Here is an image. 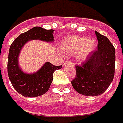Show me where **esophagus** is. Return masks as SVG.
I'll use <instances>...</instances> for the list:
<instances>
[{
  "label": "esophagus",
  "mask_w": 123,
  "mask_h": 123,
  "mask_svg": "<svg viewBox=\"0 0 123 123\" xmlns=\"http://www.w3.org/2000/svg\"><path fill=\"white\" fill-rule=\"evenodd\" d=\"M66 63H70V64H72V65H73V66L75 65V64H74L73 62H71V61H66V62H64V64H66Z\"/></svg>",
  "instance_id": "esophagus-1"
}]
</instances>
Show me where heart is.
Returning <instances> with one entry per match:
<instances>
[{
  "label": "heart",
  "mask_w": 123,
  "mask_h": 123,
  "mask_svg": "<svg viewBox=\"0 0 123 123\" xmlns=\"http://www.w3.org/2000/svg\"><path fill=\"white\" fill-rule=\"evenodd\" d=\"M96 42L94 39H85L83 37L73 35L63 41L61 49L62 52L68 54L77 52L79 58L84 59L94 50Z\"/></svg>",
  "instance_id": "obj_1"
}]
</instances>
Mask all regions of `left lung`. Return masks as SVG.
Here are the masks:
<instances>
[{
    "label": "left lung",
    "instance_id": "1",
    "mask_svg": "<svg viewBox=\"0 0 123 123\" xmlns=\"http://www.w3.org/2000/svg\"><path fill=\"white\" fill-rule=\"evenodd\" d=\"M98 50L82 64L76 65V75L71 81L77 93L96 96L102 94L113 81L115 73V48L104 35L95 31Z\"/></svg>",
    "mask_w": 123,
    "mask_h": 123
}]
</instances>
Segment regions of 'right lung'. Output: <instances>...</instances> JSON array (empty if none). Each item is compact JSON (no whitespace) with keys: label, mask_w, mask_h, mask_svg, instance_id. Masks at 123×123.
Masks as SVG:
<instances>
[{"label":"right lung","mask_w":123,"mask_h":123,"mask_svg":"<svg viewBox=\"0 0 123 123\" xmlns=\"http://www.w3.org/2000/svg\"><path fill=\"white\" fill-rule=\"evenodd\" d=\"M53 30H46L41 27H34L28 32L21 34L9 48L7 73L9 80L15 90L25 97L33 98L46 93L52 82L54 72L60 69L61 66H55L46 62L37 73L25 74L18 66V56L25 43L31 39L52 41Z\"/></svg>","instance_id":"add662e5"}]
</instances>
